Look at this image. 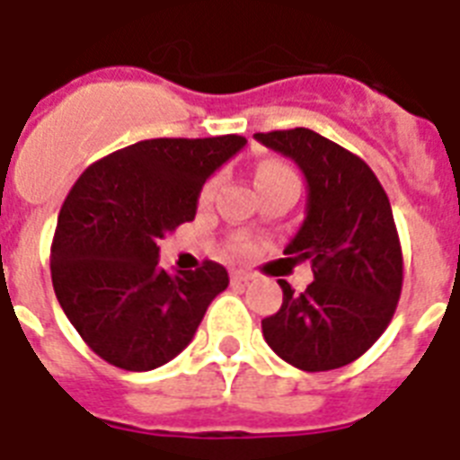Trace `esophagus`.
Masks as SVG:
<instances>
[{"mask_svg":"<svg viewBox=\"0 0 460 460\" xmlns=\"http://www.w3.org/2000/svg\"><path fill=\"white\" fill-rule=\"evenodd\" d=\"M251 279H252L251 272H241V270L231 272V281H234V284H248Z\"/></svg>","mask_w":460,"mask_h":460,"instance_id":"obj_1","label":"esophagus"}]
</instances>
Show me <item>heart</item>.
Listing matches in <instances>:
<instances>
[{
  "instance_id": "obj_1",
  "label": "heart",
  "mask_w": 460,
  "mask_h": 460,
  "mask_svg": "<svg viewBox=\"0 0 460 460\" xmlns=\"http://www.w3.org/2000/svg\"><path fill=\"white\" fill-rule=\"evenodd\" d=\"M272 173H291V169H288L287 164H281V162H265V164H260L258 179H262V176H272ZM212 188H215V181H209L208 186H205V190H202V198H209ZM243 248H245V243L238 245V251H243Z\"/></svg>"
}]
</instances>
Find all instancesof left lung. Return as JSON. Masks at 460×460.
I'll return each instance as SVG.
<instances>
[{
  "instance_id": "obj_1",
  "label": "left lung",
  "mask_w": 460,
  "mask_h": 460,
  "mask_svg": "<svg viewBox=\"0 0 460 460\" xmlns=\"http://www.w3.org/2000/svg\"><path fill=\"white\" fill-rule=\"evenodd\" d=\"M255 140L305 176V219L284 252L310 260L314 274L303 294L279 279L284 303L262 320V334L298 370H336L377 341L399 303L403 255L392 205L370 166L320 133L288 128Z\"/></svg>"
}]
</instances>
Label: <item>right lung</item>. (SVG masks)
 <instances>
[{
	"label": "right lung",
	"mask_w": 460,
	"mask_h": 460,
	"mask_svg": "<svg viewBox=\"0 0 460 460\" xmlns=\"http://www.w3.org/2000/svg\"><path fill=\"white\" fill-rule=\"evenodd\" d=\"M243 146L234 133L140 140L90 164L68 190L49 258L54 294L102 360L155 370L193 341L229 274L212 260L164 272L157 241L193 219L205 181Z\"/></svg>",
	"instance_id": "right-lung-1"
}]
</instances>
